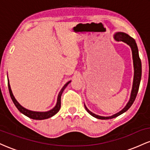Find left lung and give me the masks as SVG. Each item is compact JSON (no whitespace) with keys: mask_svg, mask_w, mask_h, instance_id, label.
Wrapping results in <instances>:
<instances>
[{"mask_svg":"<svg viewBox=\"0 0 150 150\" xmlns=\"http://www.w3.org/2000/svg\"><path fill=\"white\" fill-rule=\"evenodd\" d=\"M115 39H116L117 41H122V42L126 43V44H128V45L130 46V48H131L132 53V58H133L134 71H135L134 72L133 85H132L131 95H130V100H129L128 103L127 104L126 106H125V108H123V109H122L121 111H119V112L113 115V116L108 117L98 116V115H96L94 114V113H93L92 112H91L88 108L86 107V106L85 105V109L87 110V111L89 113V114L92 115V116H94V118H99V119L101 120L111 119V118H116V117L120 116V114H122V113H123L126 111H128L130 106H132V104H133L134 101H135V98L137 97L139 87H140L141 75H142V64H141V60L138 53V49H137V44H136L135 39L131 37H130L128 34L123 33V32H118V33H116V35H115Z\"/></svg>","mask_w":150,"mask_h":150,"instance_id":"left-lung-1","label":"left lung"}]
</instances>
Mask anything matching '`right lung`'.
<instances>
[{"label":"right lung","mask_w":150,"mask_h":150,"mask_svg":"<svg viewBox=\"0 0 150 150\" xmlns=\"http://www.w3.org/2000/svg\"><path fill=\"white\" fill-rule=\"evenodd\" d=\"M70 82V81L67 82L65 85L63 86V88L61 89V90L60 91L59 94H58V99H57V104H56V106L53 108V109L50 110L49 111H46V112H37V111H30V110H27L24 107L20 105L19 103L17 101L16 99H15L14 96H13V93H12L11 89H10V86L9 84V82H8V89H9V92H10V97H11L12 100H13V103L15 105L17 108L22 113H23L24 115L27 116L29 118H32V119H35V120H43V119H46V118H49L52 117L53 116H54L55 114H56L58 111H59L60 108H61V95L62 93H63V90H64L65 87H67V85H68Z\"/></svg>","instance_id":"obj_1"}]
</instances>
